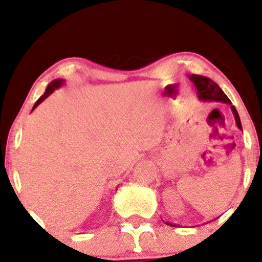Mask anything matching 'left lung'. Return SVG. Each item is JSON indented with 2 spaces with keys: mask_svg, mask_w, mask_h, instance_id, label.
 I'll return each instance as SVG.
<instances>
[{
  "mask_svg": "<svg viewBox=\"0 0 262 262\" xmlns=\"http://www.w3.org/2000/svg\"><path fill=\"white\" fill-rule=\"evenodd\" d=\"M189 80H191L193 83L195 84L196 91H198V98L203 101H216V102H225L228 105H230L232 113H234L235 117V121L236 125L239 130H242V125H241V120H239V116L236 111L235 106L231 105V101L229 100L227 95L224 94V92L222 91L220 85H218L216 82H213L211 78L206 77V76H202V75H195L192 74L189 76ZM164 222V221H163ZM167 225H170V227H179L177 224L173 223H168V222H164Z\"/></svg>",
  "mask_w": 262,
  "mask_h": 262,
  "instance_id": "left-lung-1",
  "label": "left lung"
}]
</instances>
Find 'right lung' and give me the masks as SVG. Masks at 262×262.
Segmentation results:
<instances>
[{
  "label": "right lung",
  "mask_w": 262,
  "mask_h": 262,
  "mask_svg": "<svg viewBox=\"0 0 262 262\" xmlns=\"http://www.w3.org/2000/svg\"><path fill=\"white\" fill-rule=\"evenodd\" d=\"M63 82H64V80H62V78H57V80H55V81H52L51 83H50L49 85H48V88H46V91H45V93H44V95H41L40 98L38 99V101L34 103V106H33V108H32V111H33L35 107H37L39 103H41L42 101H44V100L48 98V96L50 95V94H52L53 92L56 91V89H58L60 85L63 84Z\"/></svg>",
  "instance_id": "right-lung-1"
}]
</instances>
